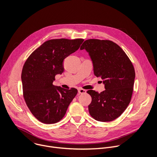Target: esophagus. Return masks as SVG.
I'll return each instance as SVG.
<instances>
[{
    "label": "esophagus",
    "mask_w": 157,
    "mask_h": 157,
    "mask_svg": "<svg viewBox=\"0 0 157 157\" xmlns=\"http://www.w3.org/2000/svg\"><path fill=\"white\" fill-rule=\"evenodd\" d=\"M78 93H79V94H85L86 93V90H85V89H79Z\"/></svg>",
    "instance_id": "34e87169"
}]
</instances>
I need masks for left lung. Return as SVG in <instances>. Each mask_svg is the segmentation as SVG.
<instances>
[{"instance_id": "obj_1", "label": "left lung", "mask_w": 157, "mask_h": 157, "mask_svg": "<svg viewBox=\"0 0 157 157\" xmlns=\"http://www.w3.org/2000/svg\"><path fill=\"white\" fill-rule=\"evenodd\" d=\"M80 49L89 53L94 75L104 80L105 89L100 93L87 91L92 98L88 105L89 114L98 121H114L124 113L131 101L136 77L133 66L124 50L110 40L89 39Z\"/></svg>"}]
</instances>
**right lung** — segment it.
I'll use <instances>...</instances> for the list:
<instances>
[{
	"label": "right lung",
	"mask_w": 157,
	"mask_h": 157,
	"mask_svg": "<svg viewBox=\"0 0 157 157\" xmlns=\"http://www.w3.org/2000/svg\"><path fill=\"white\" fill-rule=\"evenodd\" d=\"M84 40L52 39L44 42L27 59L21 71L23 96L27 107L39 121L55 124L64 116L78 93L53 84L64 71L63 60L79 49Z\"/></svg>",
	"instance_id": "add662e5"
}]
</instances>
